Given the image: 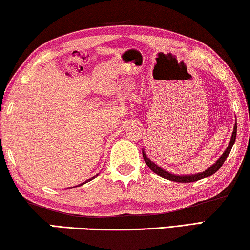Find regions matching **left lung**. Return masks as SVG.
Segmentation results:
<instances>
[{
	"label": "left lung",
	"instance_id": "8db88e82",
	"mask_svg": "<svg viewBox=\"0 0 250 250\" xmlns=\"http://www.w3.org/2000/svg\"><path fill=\"white\" fill-rule=\"evenodd\" d=\"M235 136H237V125H234L233 132H232L231 140H230V143H229V146L227 147L226 152H224L222 154V156H221L220 159L216 161V163H214L212 167L207 168L206 171L202 172V173H197V174H192V175H175V174L168 173V172L164 171L163 168H161L160 167H157L155 163H153V162L150 161L148 157L146 156V154L144 153V152H143V157H144V161H145V163L147 164V167H148L150 170L154 172V173L161 175L162 178L167 179V180H171V181H175V182H192V181H197V180H200V179L209 177V175L214 174L217 170H219L221 167H222L223 163H224V161L227 160V157L229 156V154L231 152L232 146H233V144L235 142Z\"/></svg>",
	"mask_w": 250,
	"mask_h": 250
}]
</instances>
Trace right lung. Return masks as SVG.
<instances>
[{"label":"right lung","mask_w":250,"mask_h":250,"mask_svg":"<svg viewBox=\"0 0 250 250\" xmlns=\"http://www.w3.org/2000/svg\"><path fill=\"white\" fill-rule=\"evenodd\" d=\"M94 178H95V177H94ZM90 180H91V179H90ZM82 185H83V184H82ZM79 186H80V185H79Z\"/></svg>","instance_id":"1"}]
</instances>
